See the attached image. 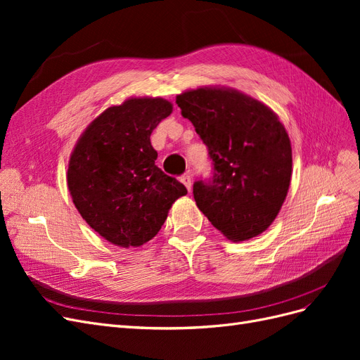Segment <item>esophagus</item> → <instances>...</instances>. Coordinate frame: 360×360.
I'll list each match as a JSON object with an SVG mask.
<instances>
[{
	"instance_id": "obj_1",
	"label": "esophagus",
	"mask_w": 360,
	"mask_h": 360,
	"mask_svg": "<svg viewBox=\"0 0 360 360\" xmlns=\"http://www.w3.org/2000/svg\"><path fill=\"white\" fill-rule=\"evenodd\" d=\"M181 183L184 184V186H186V189L189 192L192 191V177H191V174H184V176L181 177Z\"/></svg>"
}]
</instances>
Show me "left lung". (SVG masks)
I'll use <instances>...</instances> for the list:
<instances>
[{
    "instance_id": "left-lung-1",
    "label": "left lung",
    "mask_w": 360,
    "mask_h": 360,
    "mask_svg": "<svg viewBox=\"0 0 360 360\" xmlns=\"http://www.w3.org/2000/svg\"><path fill=\"white\" fill-rule=\"evenodd\" d=\"M213 160L210 181L193 183L198 209L228 240L243 242L271 225L292 172L291 143L267 105L230 86H201L177 96Z\"/></svg>"
}]
</instances>
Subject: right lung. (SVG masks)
<instances>
[{
  "label": "right lung",
  "mask_w": 360,
  "mask_h": 360,
  "mask_svg": "<svg viewBox=\"0 0 360 360\" xmlns=\"http://www.w3.org/2000/svg\"><path fill=\"white\" fill-rule=\"evenodd\" d=\"M172 112L162 97H130L86 126L68 168V188L82 219L105 240L138 248L153 238L171 205L188 191L156 167L150 135Z\"/></svg>",
  "instance_id": "right-lung-1"
}]
</instances>
